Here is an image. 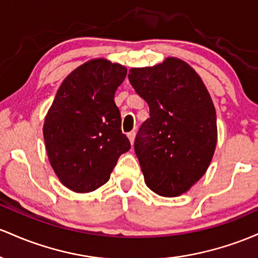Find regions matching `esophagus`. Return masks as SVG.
Masks as SVG:
<instances>
[{
    "label": "esophagus",
    "instance_id": "34e87169",
    "mask_svg": "<svg viewBox=\"0 0 258 258\" xmlns=\"http://www.w3.org/2000/svg\"><path fill=\"white\" fill-rule=\"evenodd\" d=\"M128 139L130 141V144H134V140H135V132H130L128 133Z\"/></svg>",
    "mask_w": 258,
    "mask_h": 258
}]
</instances>
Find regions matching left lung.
I'll use <instances>...</instances> for the list:
<instances>
[{
	"label": "left lung",
	"mask_w": 258,
	"mask_h": 258,
	"mask_svg": "<svg viewBox=\"0 0 258 258\" xmlns=\"http://www.w3.org/2000/svg\"><path fill=\"white\" fill-rule=\"evenodd\" d=\"M128 78L150 108L134 144L145 183L164 198L183 195L215 155L217 117L210 92L195 69L176 57L132 68Z\"/></svg>",
	"instance_id": "obj_1"
}]
</instances>
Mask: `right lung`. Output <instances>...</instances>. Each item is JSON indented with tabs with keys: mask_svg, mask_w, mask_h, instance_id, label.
<instances>
[{
	"mask_svg": "<svg viewBox=\"0 0 258 258\" xmlns=\"http://www.w3.org/2000/svg\"><path fill=\"white\" fill-rule=\"evenodd\" d=\"M125 75L119 63L88 60L63 80L46 114L42 130L48 161L72 191L85 194L102 186L119 156L129 151L114 103Z\"/></svg>",
	"mask_w": 258,
	"mask_h": 258,
	"instance_id": "obj_1",
	"label": "right lung"
}]
</instances>
